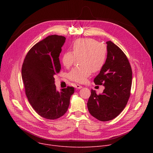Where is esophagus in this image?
I'll return each instance as SVG.
<instances>
[{
    "instance_id": "34e87169",
    "label": "esophagus",
    "mask_w": 153,
    "mask_h": 153,
    "mask_svg": "<svg viewBox=\"0 0 153 153\" xmlns=\"http://www.w3.org/2000/svg\"><path fill=\"white\" fill-rule=\"evenodd\" d=\"M75 87L76 88V89H81L82 86L81 85H79V84H77V85H75Z\"/></svg>"
}]
</instances>
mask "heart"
Instances as JSON below:
<instances>
[{
    "instance_id": "1",
    "label": "heart",
    "mask_w": 153,
    "mask_h": 153,
    "mask_svg": "<svg viewBox=\"0 0 153 153\" xmlns=\"http://www.w3.org/2000/svg\"><path fill=\"white\" fill-rule=\"evenodd\" d=\"M107 54V46L92 38L78 39L72 46V52L62 54L63 66L69 68L76 58L79 59L80 66L72 68L68 73V78L72 81L83 83L92 72L99 71L105 62Z\"/></svg>"
}]
</instances>
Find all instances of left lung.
Segmentation results:
<instances>
[{"label": "left lung", "instance_id": "1", "mask_svg": "<svg viewBox=\"0 0 153 153\" xmlns=\"http://www.w3.org/2000/svg\"><path fill=\"white\" fill-rule=\"evenodd\" d=\"M106 43L105 62L94 80L96 85H103L105 89L100 95L91 90L87 104L91 115L102 122L113 120L125 108L130 95L132 80L131 68L126 56L113 42Z\"/></svg>", "mask_w": 153, "mask_h": 153}]
</instances>
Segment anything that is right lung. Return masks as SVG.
I'll return each mask as SVG.
<instances>
[{
	"label": "right lung",
	"mask_w": 153,
	"mask_h": 153,
	"mask_svg": "<svg viewBox=\"0 0 153 153\" xmlns=\"http://www.w3.org/2000/svg\"><path fill=\"white\" fill-rule=\"evenodd\" d=\"M66 42L62 36H48L32 47L24 59L22 77L25 94L33 108L41 117L54 120L67 111L74 88L68 87L59 92L54 76L59 73L61 48Z\"/></svg>",
	"instance_id": "add662e5"
}]
</instances>
